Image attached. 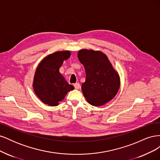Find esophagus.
<instances>
[{
	"instance_id": "1",
	"label": "esophagus",
	"mask_w": 160,
	"mask_h": 160,
	"mask_svg": "<svg viewBox=\"0 0 160 160\" xmlns=\"http://www.w3.org/2000/svg\"><path fill=\"white\" fill-rule=\"evenodd\" d=\"M73 85H74V88H75V89H79L80 88V84H79V83H75Z\"/></svg>"
}]
</instances>
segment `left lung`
Instances as JSON below:
<instances>
[{"label":"left lung","mask_w":160,"mask_h":160,"mask_svg":"<svg viewBox=\"0 0 160 160\" xmlns=\"http://www.w3.org/2000/svg\"><path fill=\"white\" fill-rule=\"evenodd\" d=\"M84 66L85 82L81 89L88 102L93 106L108 103L115 96L120 81L108 57L100 51L81 49L77 54Z\"/></svg>","instance_id":"1"}]
</instances>
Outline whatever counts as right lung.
<instances>
[{
	"label": "right lung",
	"mask_w": 160,
	"mask_h": 160,
	"mask_svg": "<svg viewBox=\"0 0 160 160\" xmlns=\"http://www.w3.org/2000/svg\"><path fill=\"white\" fill-rule=\"evenodd\" d=\"M71 54L69 51H58L48 55L38 65L34 77L33 88L43 103L56 106L74 87L69 85L59 72L64 60Z\"/></svg>",
	"instance_id": "obj_1"
}]
</instances>
